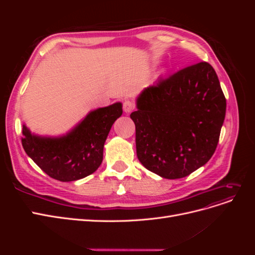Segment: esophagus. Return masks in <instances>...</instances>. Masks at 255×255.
<instances>
[{
  "label": "esophagus",
  "mask_w": 255,
  "mask_h": 255,
  "mask_svg": "<svg viewBox=\"0 0 255 255\" xmlns=\"http://www.w3.org/2000/svg\"><path fill=\"white\" fill-rule=\"evenodd\" d=\"M135 109V104L129 101V100H127V101L123 102V111H125L126 113H130L132 111H134Z\"/></svg>",
  "instance_id": "1"
}]
</instances>
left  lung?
<instances>
[{"label": "left lung", "instance_id": "obj_1", "mask_svg": "<svg viewBox=\"0 0 255 255\" xmlns=\"http://www.w3.org/2000/svg\"><path fill=\"white\" fill-rule=\"evenodd\" d=\"M137 109L130 118L138 159L151 172L174 180L213 156L227 101L214 68L201 61L145 88Z\"/></svg>", "mask_w": 255, "mask_h": 255}]
</instances>
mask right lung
<instances>
[{"instance_id":"obj_1","label":"right lung","mask_w":255,"mask_h":255,"mask_svg":"<svg viewBox=\"0 0 255 255\" xmlns=\"http://www.w3.org/2000/svg\"><path fill=\"white\" fill-rule=\"evenodd\" d=\"M121 115V103L98 109L89 113L70 133L58 138L32 135L23 126V149L52 179L60 182L83 179L101 165L104 142Z\"/></svg>"}]
</instances>
